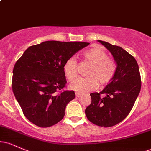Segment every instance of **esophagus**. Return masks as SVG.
<instances>
[{"instance_id":"esophagus-1","label":"esophagus","mask_w":151,"mask_h":151,"mask_svg":"<svg viewBox=\"0 0 151 151\" xmlns=\"http://www.w3.org/2000/svg\"><path fill=\"white\" fill-rule=\"evenodd\" d=\"M81 95H82V94H81V93H79V92L76 93V96H77V97H78V98L81 96Z\"/></svg>"}]
</instances>
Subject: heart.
<instances>
[{
	"label": "heart",
	"instance_id": "1",
	"mask_svg": "<svg viewBox=\"0 0 151 151\" xmlns=\"http://www.w3.org/2000/svg\"><path fill=\"white\" fill-rule=\"evenodd\" d=\"M82 56L86 61L91 64L88 72L89 77H80L70 86V89L77 92L85 93L106 85L113 79L116 72V65L113 60L108 58L104 50L93 47L84 51ZM63 72L69 81H72L77 77V62L75 58H70L63 65Z\"/></svg>",
	"mask_w": 151,
	"mask_h": 151
}]
</instances>
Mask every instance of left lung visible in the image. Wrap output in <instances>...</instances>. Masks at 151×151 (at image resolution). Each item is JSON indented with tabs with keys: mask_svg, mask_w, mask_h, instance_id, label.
I'll use <instances>...</instances> for the list:
<instances>
[{
	"mask_svg": "<svg viewBox=\"0 0 151 151\" xmlns=\"http://www.w3.org/2000/svg\"><path fill=\"white\" fill-rule=\"evenodd\" d=\"M98 42L112 55L116 72L101 92L90 93L91 103L86 108L85 114L95 125L110 127L124 120L132 109L141 91V75L136 59L128 52L104 41Z\"/></svg>",
	"mask_w": 151,
	"mask_h": 151,
	"instance_id": "1",
	"label": "left lung"
}]
</instances>
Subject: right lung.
Returning <instances> with one entry per match:
<instances>
[{"label":"right lung","instance_id":"obj_1","mask_svg":"<svg viewBox=\"0 0 151 151\" xmlns=\"http://www.w3.org/2000/svg\"><path fill=\"white\" fill-rule=\"evenodd\" d=\"M83 42L50 40L29 47L16 62L12 89L23 114L39 127H50L63 119L66 106L75 97L74 91H62L67 80L63 65Z\"/></svg>","mask_w":151,"mask_h":151}]
</instances>
